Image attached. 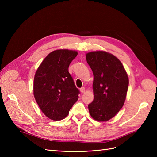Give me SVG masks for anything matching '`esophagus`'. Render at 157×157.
<instances>
[{
    "instance_id": "34e87169",
    "label": "esophagus",
    "mask_w": 157,
    "mask_h": 157,
    "mask_svg": "<svg viewBox=\"0 0 157 157\" xmlns=\"http://www.w3.org/2000/svg\"><path fill=\"white\" fill-rule=\"evenodd\" d=\"M85 91H86V90H85V88H80V92L82 93V94H83V93H84V92H85Z\"/></svg>"
}]
</instances>
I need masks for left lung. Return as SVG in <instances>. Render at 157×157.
<instances>
[{"mask_svg": "<svg viewBox=\"0 0 157 157\" xmlns=\"http://www.w3.org/2000/svg\"><path fill=\"white\" fill-rule=\"evenodd\" d=\"M94 75V101L90 114L97 121H107L121 109L126 98L129 79L121 62L111 53L92 51L86 55Z\"/></svg>", "mask_w": 157, "mask_h": 157, "instance_id": "left-lung-1", "label": "left lung"}]
</instances>
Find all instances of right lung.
Wrapping results in <instances>:
<instances>
[{
    "label": "right lung",
    "instance_id": "1",
    "mask_svg": "<svg viewBox=\"0 0 157 157\" xmlns=\"http://www.w3.org/2000/svg\"><path fill=\"white\" fill-rule=\"evenodd\" d=\"M78 52L59 49L46 56L36 70L34 79V96L42 113L54 121L68 115L69 110L78 100L69 66Z\"/></svg>",
    "mask_w": 157,
    "mask_h": 157
}]
</instances>
